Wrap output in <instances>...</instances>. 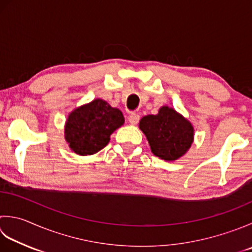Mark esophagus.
I'll use <instances>...</instances> for the list:
<instances>
[{
  "mask_svg": "<svg viewBox=\"0 0 252 252\" xmlns=\"http://www.w3.org/2000/svg\"><path fill=\"white\" fill-rule=\"evenodd\" d=\"M127 120L131 123V125H137L140 121V116L137 113H131V115L127 117Z\"/></svg>",
  "mask_w": 252,
  "mask_h": 252,
  "instance_id": "obj_1",
  "label": "esophagus"
}]
</instances>
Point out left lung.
I'll list each match as a JSON object with an SVG mask.
<instances>
[{"label":"left lung","mask_w":252,"mask_h":252,"mask_svg":"<svg viewBox=\"0 0 252 252\" xmlns=\"http://www.w3.org/2000/svg\"><path fill=\"white\" fill-rule=\"evenodd\" d=\"M139 127L149 141L153 154L167 161L184 156L194 140L192 123L168 106L160 107L157 115L143 117Z\"/></svg>","instance_id":"8db88e82"}]
</instances>
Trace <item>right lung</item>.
I'll use <instances>...</instances> for the list:
<instances>
[{"mask_svg": "<svg viewBox=\"0 0 252 252\" xmlns=\"http://www.w3.org/2000/svg\"><path fill=\"white\" fill-rule=\"evenodd\" d=\"M125 123L118 108L96 98L70 112L64 126V137L71 151L77 155H93L102 150L110 135Z\"/></svg>", "mask_w": 252, "mask_h": 252, "instance_id": "add662e5", "label": "right lung"}]
</instances>
